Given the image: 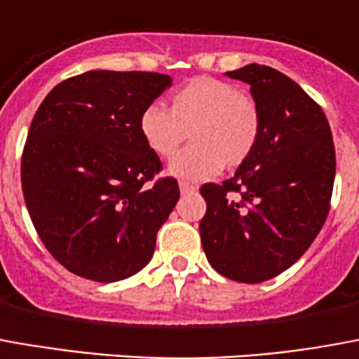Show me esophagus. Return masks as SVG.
Masks as SVG:
<instances>
[{"label": "esophagus", "mask_w": 359, "mask_h": 359, "mask_svg": "<svg viewBox=\"0 0 359 359\" xmlns=\"http://www.w3.org/2000/svg\"><path fill=\"white\" fill-rule=\"evenodd\" d=\"M179 188H180V192H182V194L196 192V187H194V184H190V182H187V180H180Z\"/></svg>", "instance_id": "esophagus-1"}]
</instances>
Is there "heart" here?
Masks as SVG:
<instances>
[{
  "instance_id": "1",
  "label": "heart",
  "mask_w": 359,
  "mask_h": 359,
  "mask_svg": "<svg viewBox=\"0 0 359 359\" xmlns=\"http://www.w3.org/2000/svg\"><path fill=\"white\" fill-rule=\"evenodd\" d=\"M188 131L194 142L167 171L179 179H211L224 165H241L253 154L261 137V112L236 85L200 76L172 93L167 110L152 104L140 114V137L159 158L179 152Z\"/></svg>"
}]
</instances>
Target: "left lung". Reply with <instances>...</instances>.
Wrapping results in <instances>:
<instances>
[{
  "mask_svg": "<svg viewBox=\"0 0 359 359\" xmlns=\"http://www.w3.org/2000/svg\"><path fill=\"white\" fill-rule=\"evenodd\" d=\"M226 76L251 87L261 137L232 179L201 187V245L220 276L261 283L299 261L320 233L335 182V144L323 110L285 74L247 65Z\"/></svg>",
  "mask_w": 359,
  "mask_h": 359,
  "instance_id": "obj_1",
  "label": "left lung"
}]
</instances>
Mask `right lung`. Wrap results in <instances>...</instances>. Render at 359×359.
Here are the masks:
<instances>
[{
  "label": "right lung",
  "mask_w": 359,
  "mask_h": 359,
  "mask_svg": "<svg viewBox=\"0 0 359 359\" xmlns=\"http://www.w3.org/2000/svg\"><path fill=\"white\" fill-rule=\"evenodd\" d=\"M171 87L156 72L91 70L58 83L32 119L20 179L39 238L72 274L112 283L150 262L180 198L139 133L140 114Z\"/></svg>",
  "instance_id": "obj_1"
}]
</instances>
